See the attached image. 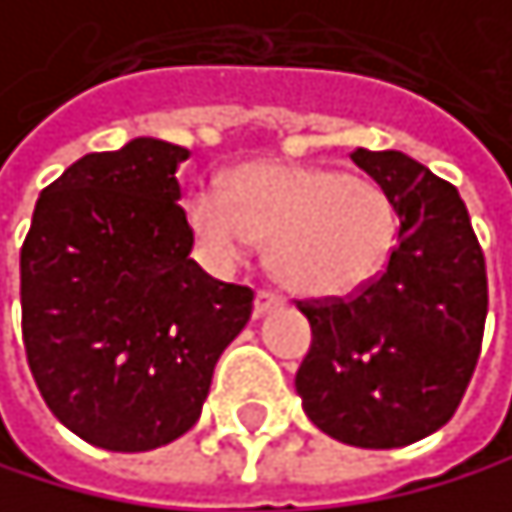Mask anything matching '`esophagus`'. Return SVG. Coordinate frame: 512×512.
Returning a JSON list of instances; mask_svg holds the SVG:
<instances>
[{"instance_id": "esophagus-1", "label": "esophagus", "mask_w": 512, "mask_h": 512, "mask_svg": "<svg viewBox=\"0 0 512 512\" xmlns=\"http://www.w3.org/2000/svg\"><path fill=\"white\" fill-rule=\"evenodd\" d=\"M278 306H284V297L275 294V290H259L256 294V316H265V312H272Z\"/></svg>"}]
</instances>
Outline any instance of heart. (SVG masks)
<instances>
[{"label":"heart","mask_w":512,"mask_h":512,"mask_svg":"<svg viewBox=\"0 0 512 512\" xmlns=\"http://www.w3.org/2000/svg\"><path fill=\"white\" fill-rule=\"evenodd\" d=\"M187 222L209 262L234 265L253 243L272 250L275 278L306 297H347L375 281L397 247V209L366 178L334 168L256 165L231 196L203 187Z\"/></svg>","instance_id":"heart-1"}]
</instances>
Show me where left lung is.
<instances>
[{
    "mask_svg": "<svg viewBox=\"0 0 512 512\" xmlns=\"http://www.w3.org/2000/svg\"><path fill=\"white\" fill-rule=\"evenodd\" d=\"M350 159L391 196L397 247L347 300L297 303L312 344L294 385L325 435L388 450L457 413L482 350L488 275L454 184L397 149H356Z\"/></svg>",
    "mask_w": 512,
    "mask_h": 512,
    "instance_id": "obj_1",
    "label": "left lung"
}]
</instances>
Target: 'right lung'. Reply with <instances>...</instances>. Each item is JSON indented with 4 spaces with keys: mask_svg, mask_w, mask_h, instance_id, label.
Returning <instances> with one entry per match:
<instances>
[{
    "mask_svg": "<svg viewBox=\"0 0 512 512\" xmlns=\"http://www.w3.org/2000/svg\"><path fill=\"white\" fill-rule=\"evenodd\" d=\"M190 153L137 137L77 159L37 200L21 247V325L52 416L115 454L196 425L218 356L253 290L190 259L178 165Z\"/></svg>",
    "mask_w": 512,
    "mask_h": 512,
    "instance_id": "add662e5",
    "label": "right lung"
}]
</instances>
